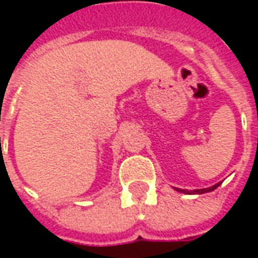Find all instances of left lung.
Wrapping results in <instances>:
<instances>
[{
	"label": "left lung",
	"mask_w": 258,
	"mask_h": 258,
	"mask_svg": "<svg viewBox=\"0 0 258 258\" xmlns=\"http://www.w3.org/2000/svg\"><path fill=\"white\" fill-rule=\"evenodd\" d=\"M220 184H221V182H220ZM220 184L214 185V186H211V188H206V189H196L194 190L192 194H205V192H211V190L216 189L217 186H220ZM177 190H178V192H186V194H190L189 190H182V189H179V188H177Z\"/></svg>",
	"instance_id": "1"
}]
</instances>
